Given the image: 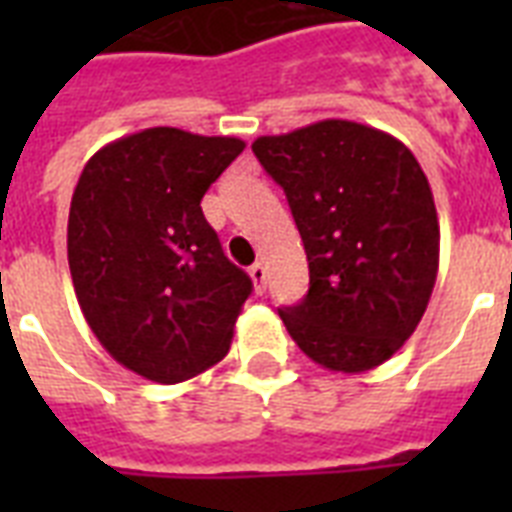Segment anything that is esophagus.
Instances as JSON below:
<instances>
[{
  "instance_id": "1",
  "label": "esophagus",
  "mask_w": 512,
  "mask_h": 512,
  "mask_svg": "<svg viewBox=\"0 0 512 512\" xmlns=\"http://www.w3.org/2000/svg\"><path fill=\"white\" fill-rule=\"evenodd\" d=\"M249 276H252V281H255V289L257 292H265V265L263 263H255L252 268H249Z\"/></svg>"
}]
</instances>
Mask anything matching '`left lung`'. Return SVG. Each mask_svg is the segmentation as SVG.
Wrapping results in <instances>:
<instances>
[{
    "label": "left lung",
    "instance_id": "1",
    "mask_svg": "<svg viewBox=\"0 0 512 512\" xmlns=\"http://www.w3.org/2000/svg\"><path fill=\"white\" fill-rule=\"evenodd\" d=\"M252 151L284 188L311 287L281 308L305 356L329 372H369L401 350L438 273L433 191L409 148L382 130L324 119L263 135Z\"/></svg>",
    "mask_w": 512,
    "mask_h": 512
}]
</instances>
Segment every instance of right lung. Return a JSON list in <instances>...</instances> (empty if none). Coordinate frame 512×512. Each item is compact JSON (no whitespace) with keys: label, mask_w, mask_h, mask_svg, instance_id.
<instances>
[{"label":"right lung","mask_w":512,"mask_h":512,"mask_svg":"<svg viewBox=\"0 0 512 512\" xmlns=\"http://www.w3.org/2000/svg\"><path fill=\"white\" fill-rule=\"evenodd\" d=\"M239 138L151 127L84 164L68 268L92 335L151 382L191 380L228 353L252 279L223 255L201 199Z\"/></svg>","instance_id":"1"}]
</instances>
